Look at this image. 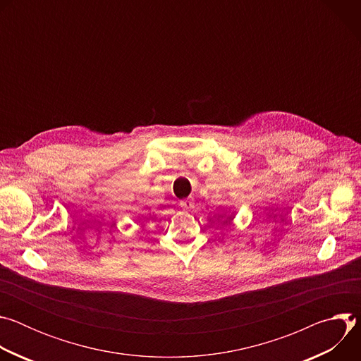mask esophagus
Listing matches in <instances>:
<instances>
[{
    "instance_id": "1",
    "label": "esophagus",
    "mask_w": 361,
    "mask_h": 361,
    "mask_svg": "<svg viewBox=\"0 0 361 361\" xmlns=\"http://www.w3.org/2000/svg\"><path fill=\"white\" fill-rule=\"evenodd\" d=\"M181 209H183V210H191V209H194L192 200H184V201H181Z\"/></svg>"
}]
</instances>
